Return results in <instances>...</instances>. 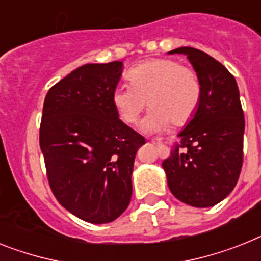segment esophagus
<instances>
[{
  "mask_svg": "<svg viewBox=\"0 0 261 261\" xmlns=\"http://www.w3.org/2000/svg\"><path fill=\"white\" fill-rule=\"evenodd\" d=\"M152 142L156 143L159 147H163V144H162V138H155V139H152Z\"/></svg>",
  "mask_w": 261,
  "mask_h": 261,
  "instance_id": "esophagus-1",
  "label": "esophagus"
}]
</instances>
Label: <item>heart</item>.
Listing matches in <instances>:
<instances>
[{
	"mask_svg": "<svg viewBox=\"0 0 261 261\" xmlns=\"http://www.w3.org/2000/svg\"><path fill=\"white\" fill-rule=\"evenodd\" d=\"M130 85H118L111 100L120 119L135 124L147 106L143 130L158 131L171 123H187L198 110L201 83L194 69L170 58H155L138 63L126 73Z\"/></svg>",
	"mask_w": 261,
	"mask_h": 261,
	"instance_id": "heart-1",
	"label": "heart"
}]
</instances>
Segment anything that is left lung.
Returning a JSON list of instances; mask_svg holds the SVG:
<instances>
[{
  "instance_id": "left-lung-1",
  "label": "left lung",
  "mask_w": 261,
  "mask_h": 261,
  "mask_svg": "<svg viewBox=\"0 0 261 261\" xmlns=\"http://www.w3.org/2000/svg\"><path fill=\"white\" fill-rule=\"evenodd\" d=\"M186 54L201 83L198 110L181 131L180 143L162 163L170 191L192 207H212L227 198L243 166L244 113L235 76L215 58L194 47Z\"/></svg>"
}]
</instances>
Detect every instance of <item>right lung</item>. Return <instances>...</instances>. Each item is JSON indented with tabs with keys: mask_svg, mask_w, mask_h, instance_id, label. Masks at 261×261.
<instances>
[{
	"mask_svg": "<svg viewBox=\"0 0 261 261\" xmlns=\"http://www.w3.org/2000/svg\"><path fill=\"white\" fill-rule=\"evenodd\" d=\"M122 62L87 63L46 94L39 146L53 194L93 224L110 223L128 207L131 174L146 139L118 117L111 100Z\"/></svg>",
	"mask_w": 261,
	"mask_h": 261,
	"instance_id": "obj_1",
	"label": "right lung"
}]
</instances>
